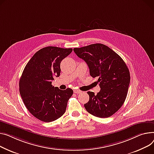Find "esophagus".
Segmentation results:
<instances>
[{
  "label": "esophagus",
  "instance_id": "obj_1",
  "mask_svg": "<svg viewBox=\"0 0 154 154\" xmlns=\"http://www.w3.org/2000/svg\"><path fill=\"white\" fill-rule=\"evenodd\" d=\"M74 92L75 94H79L82 93V91H81V90H78V89H75V90H74Z\"/></svg>",
  "mask_w": 154,
  "mask_h": 154
}]
</instances>
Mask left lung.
<instances>
[{"instance_id":"1","label":"left lung","mask_w":154,"mask_h":154,"mask_svg":"<svg viewBox=\"0 0 154 154\" xmlns=\"http://www.w3.org/2000/svg\"><path fill=\"white\" fill-rule=\"evenodd\" d=\"M77 56L85 61L92 77H98L101 88L97 95L88 91L86 110L95 116H112L123 105L130 83V74L125 61L107 46L96 43L74 49Z\"/></svg>"}]
</instances>
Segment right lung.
Wrapping results in <instances>:
<instances>
[{
	"label": "right lung",
	"mask_w": 154,
	"mask_h": 154,
	"mask_svg": "<svg viewBox=\"0 0 154 154\" xmlns=\"http://www.w3.org/2000/svg\"><path fill=\"white\" fill-rule=\"evenodd\" d=\"M72 49L48 46L41 49L26 65L19 82L23 103L35 118L49 122L62 116L73 90H62L52 85L60 73V64Z\"/></svg>",
	"instance_id": "obj_1"
}]
</instances>
